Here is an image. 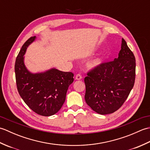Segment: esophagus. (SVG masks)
I'll list each match as a JSON object with an SVG mask.
<instances>
[{
	"label": "esophagus",
	"instance_id": "34e87169",
	"mask_svg": "<svg viewBox=\"0 0 150 150\" xmlns=\"http://www.w3.org/2000/svg\"><path fill=\"white\" fill-rule=\"evenodd\" d=\"M82 77L80 73H78V74L76 75V76H75V79H77V80H81V79H82Z\"/></svg>",
	"mask_w": 150,
	"mask_h": 150
}]
</instances>
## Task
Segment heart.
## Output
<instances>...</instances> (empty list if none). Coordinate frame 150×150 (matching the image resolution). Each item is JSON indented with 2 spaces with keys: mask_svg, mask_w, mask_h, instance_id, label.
Listing matches in <instances>:
<instances>
[{
  "mask_svg": "<svg viewBox=\"0 0 150 150\" xmlns=\"http://www.w3.org/2000/svg\"><path fill=\"white\" fill-rule=\"evenodd\" d=\"M98 64H99V60H95L94 62H92V64H91V66H97V65H98Z\"/></svg>",
  "mask_w": 150,
  "mask_h": 150,
  "instance_id": "heart-1",
  "label": "heart"
}]
</instances>
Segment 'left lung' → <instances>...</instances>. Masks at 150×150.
I'll list each match as a JSON object with an SVG mask.
<instances>
[{"mask_svg":"<svg viewBox=\"0 0 150 150\" xmlns=\"http://www.w3.org/2000/svg\"><path fill=\"white\" fill-rule=\"evenodd\" d=\"M135 67V56L122 39L117 59L101 64L87 73L84 78L86 103L101 115L119 110L134 86Z\"/></svg>","mask_w":150,"mask_h":150,"instance_id":"1","label":"left lung"}]
</instances>
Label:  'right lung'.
Returning <instances> with one entry per match:
<instances>
[{
  "label": "right lung",
  "mask_w": 150,
  "mask_h": 150,
  "mask_svg": "<svg viewBox=\"0 0 150 150\" xmlns=\"http://www.w3.org/2000/svg\"><path fill=\"white\" fill-rule=\"evenodd\" d=\"M35 39V37H31L26 41L16 59V84L19 95L31 110L40 115L51 116L62 106L74 75L55 68L35 74L28 71L23 56L27 47Z\"/></svg>",
  "instance_id": "1"
}]
</instances>
